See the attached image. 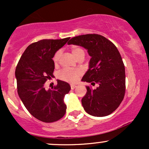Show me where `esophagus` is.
Instances as JSON below:
<instances>
[{
    "instance_id": "1",
    "label": "esophagus",
    "mask_w": 149,
    "mask_h": 149,
    "mask_svg": "<svg viewBox=\"0 0 149 149\" xmlns=\"http://www.w3.org/2000/svg\"><path fill=\"white\" fill-rule=\"evenodd\" d=\"M76 88V85H73V84H71V90H74L75 88Z\"/></svg>"
}]
</instances>
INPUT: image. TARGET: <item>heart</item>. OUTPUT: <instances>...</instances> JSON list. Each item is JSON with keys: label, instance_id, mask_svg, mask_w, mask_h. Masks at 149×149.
I'll return each instance as SVG.
<instances>
[{"label": "heart", "instance_id": "b5f03b06", "mask_svg": "<svg viewBox=\"0 0 149 149\" xmlns=\"http://www.w3.org/2000/svg\"><path fill=\"white\" fill-rule=\"evenodd\" d=\"M71 52L75 56L77 59L85 56V52L81 47H78L77 45L71 46ZM61 56V51L58 50L55 52V54L53 56V61L54 64H57L59 62V59ZM82 75V71L80 69H62L60 72L59 73V78L61 80H64V81L69 82V83H75L78 78Z\"/></svg>", "mask_w": 149, "mask_h": 149}]
</instances>
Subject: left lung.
<instances>
[{
	"instance_id": "8db88e82",
	"label": "left lung",
	"mask_w": 149,
	"mask_h": 149,
	"mask_svg": "<svg viewBox=\"0 0 149 149\" xmlns=\"http://www.w3.org/2000/svg\"><path fill=\"white\" fill-rule=\"evenodd\" d=\"M68 44L88 49L91 59L82 80L99 85L95 90L86 86V95L81 100L85 111L97 117L112 113L125 93V70L118 49L103 36L95 33L73 37Z\"/></svg>"
}]
</instances>
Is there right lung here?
Here are the masks:
<instances>
[{"mask_svg": "<svg viewBox=\"0 0 149 149\" xmlns=\"http://www.w3.org/2000/svg\"><path fill=\"white\" fill-rule=\"evenodd\" d=\"M69 38L43 39L31 43L17 65L15 76L19 97L28 111L42 122H55L66 113L64 97L71 90L69 83L57 80V85L48 90L44 84L53 76V56Z\"/></svg>", "mask_w": 149, "mask_h": 149, "instance_id": "1", "label": "right lung"}]
</instances>
